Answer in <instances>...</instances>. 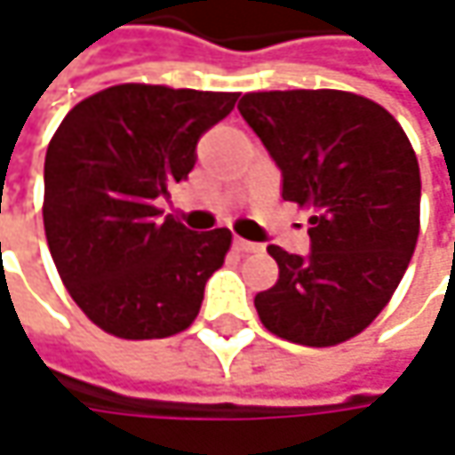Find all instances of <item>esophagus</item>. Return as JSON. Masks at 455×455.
I'll use <instances>...</instances> for the list:
<instances>
[{"label": "esophagus", "mask_w": 455, "mask_h": 455, "mask_svg": "<svg viewBox=\"0 0 455 455\" xmlns=\"http://www.w3.org/2000/svg\"><path fill=\"white\" fill-rule=\"evenodd\" d=\"M234 250H236V252H260L263 247L255 244V242H247V239L236 236V239H234Z\"/></svg>", "instance_id": "obj_1"}]
</instances>
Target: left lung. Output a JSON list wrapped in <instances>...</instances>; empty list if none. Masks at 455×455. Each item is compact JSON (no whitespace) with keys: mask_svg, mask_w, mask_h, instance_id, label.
Returning <instances> with one entry per match:
<instances>
[{"mask_svg":"<svg viewBox=\"0 0 455 455\" xmlns=\"http://www.w3.org/2000/svg\"><path fill=\"white\" fill-rule=\"evenodd\" d=\"M236 110L282 171V197L311 211V255L279 244L263 326L329 347L361 334L398 290L419 239L421 176L401 124L374 100L339 89L250 92Z\"/></svg>","mask_w":455,"mask_h":455,"instance_id":"8db88e82","label":"left lung"}]
</instances>
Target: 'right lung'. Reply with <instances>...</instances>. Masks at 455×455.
<instances>
[{
	"label": "right lung",
	"mask_w": 455,
	"mask_h": 455,
	"mask_svg": "<svg viewBox=\"0 0 455 455\" xmlns=\"http://www.w3.org/2000/svg\"><path fill=\"white\" fill-rule=\"evenodd\" d=\"M236 92L118 84L81 100L44 160V231L57 274L92 323L121 339L184 331L231 231H189L157 200L189 176L200 137Z\"/></svg>",
	"instance_id": "obj_1"
}]
</instances>
